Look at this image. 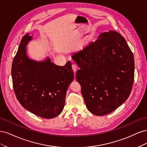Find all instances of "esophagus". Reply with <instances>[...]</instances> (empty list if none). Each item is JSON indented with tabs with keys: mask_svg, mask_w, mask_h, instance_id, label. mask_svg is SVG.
I'll use <instances>...</instances> for the list:
<instances>
[{
	"mask_svg": "<svg viewBox=\"0 0 147 147\" xmlns=\"http://www.w3.org/2000/svg\"><path fill=\"white\" fill-rule=\"evenodd\" d=\"M72 70L74 71V72L75 74V72H77V65L75 64H72Z\"/></svg>",
	"mask_w": 147,
	"mask_h": 147,
	"instance_id": "obj_1",
	"label": "esophagus"
}]
</instances>
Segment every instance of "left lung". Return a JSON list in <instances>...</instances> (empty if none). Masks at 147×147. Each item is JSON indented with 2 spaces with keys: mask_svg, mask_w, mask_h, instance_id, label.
<instances>
[{
  "mask_svg": "<svg viewBox=\"0 0 147 147\" xmlns=\"http://www.w3.org/2000/svg\"><path fill=\"white\" fill-rule=\"evenodd\" d=\"M72 58L80 68L76 78L92 114H109L127 99L134 83V59L119 33H101L95 42L74 53Z\"/></svg>",
  "mask_w": 147,
  "mask_h": 147,
  "instance_id": "8db88e82",
  "label": "left lung"
}]
</instances>
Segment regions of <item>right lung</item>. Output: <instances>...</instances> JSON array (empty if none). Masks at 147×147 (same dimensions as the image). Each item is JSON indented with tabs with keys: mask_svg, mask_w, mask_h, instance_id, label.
<instances>
[{
	"mask_svg": "<svg viewBox=\"0 0 147 147\" xmlns=\"http://www.w3.org/2000/svg\"><path fill=\"white\" fill-rule=\"evenodd\" d=\"M32 38L29 33L24 35L13 59V89L24 109L42 118H53L64 109L67 90L74 78L72 64L68 61L59 66L48 57L40 62L29 59L26 45Z\"/></svg>",
	"mask_w": 147,
	"mask_h": 147,
	"instance_id": "obj_1",
	"label": "right lung"
}]
</instances>
